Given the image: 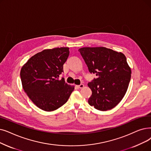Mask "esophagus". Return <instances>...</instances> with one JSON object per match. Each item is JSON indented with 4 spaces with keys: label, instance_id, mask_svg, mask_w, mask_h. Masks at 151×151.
Wrapping results in <instances>:
<instances>
[{
    "label": "esophagus",
    "instance_id": "obj_1",
    "mask_svg": "<svg viewBox=\"0 0 151 151\" xmlns=\"http://www.w3.org/2000/svg\"><path fill=\"white\" fill-rule=\"evenodd\" d=\"M83 87H84V84H81L79 85V86H78V88H80V89H81V88H83Z\"/></svg>",
    "mask_w": 151,
    "mask_h": 151
}]
</instances>
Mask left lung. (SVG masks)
Instances as JSON below:
<instances>
[{"label":"left lung","mask_w":151,"mask_h":151,"mask_svg":"<svg viewBox=\"0 0 151 151\" xmlns=\"http://www.w3.org/2000/svg\"><path fill=\"white\" fill-rule=\"evenodd\" d=\"M91 73L97 78L88 84L92 91L88 103L101 111L114 108L125 95L132 70L122 52L104 47L79 50Z\"/></svg>","instance_id":"8db88e82"}]
</instances>
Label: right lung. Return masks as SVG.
<instances>
[{
    "instance_id": "add662e5",
    "label": "right lung",
    "mask_w": 151,
    "mask_h": 151,
    "mask_svg": "<svg viewBox=\"0 0 151 151\" xmlns=\"http://www.w3.org/2000/svg\"><path fill=\"white\" fill-rule=\"evenodd\" d=\"M68 47L45 49L32 56L20 71L22 86L31 101L42 110H57L68 100L74 86L58 80L69 55Z\"/></svg>"
}]
</instances>
